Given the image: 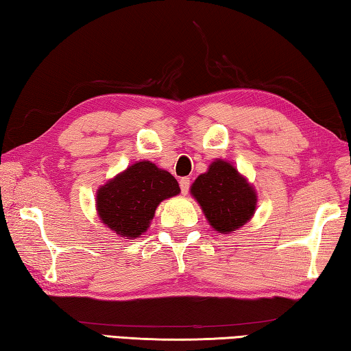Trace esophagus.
<instances>
[{"instance_id":"1","label":"esophagus","mask_w":351,"mask_h":351,"mask_svg":"<svg viewBox=\"0 0 351 351\" xmlns=\"http://www.w3.org/2000/svg\"><path fill=\"white\" fill-rule=\"evenodd\" d=\"M180 187H181V192L186 195L189 192V189H190V178H181Z\"/></svg>"}]
</instances>
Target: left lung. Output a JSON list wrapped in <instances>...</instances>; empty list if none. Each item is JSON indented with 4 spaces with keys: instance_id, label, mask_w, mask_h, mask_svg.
<instances>
[{
    "instance_id": "8db88e82",
    "label": "left lung",
    "mask_w": 351,
    "mask_h": 351,
    "mask_svg": "<svg viewBox=\"0 0 351 351\" xmlns=\"http://www.w3.org/2000/svg\"><path fill=\"white\" fill-rule=\"evenodd\" d=\"M207 221L219 234H232L252 218L257 193L232 164L217 159L190 187Z\"/></svg>"
}]
</instances>
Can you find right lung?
I'll return each mask as SVG.
<instances>
[{
  "label": "right lung",
  "mask_w": 351,
  "mask_h": 351,
  "mask_svg": "<svg viewBox=\"0 0 351 351\" xmlns=\"http://www.w3.org/2000/svg\"><path fill=\"white\" fill-rule=\"evenodd\" d=\"M180 192V184L169 171L139 161L97 190V213L112 232L138 239L150 226L159 203Z\"/></svg>",
  "instance_id": "1"
}]
</instances>
